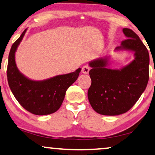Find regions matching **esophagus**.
Masks as SVG:
<instances>
[{
	"instance_id": "esophagus-1",
	"label": "esophagus",
	"mask_w": 155,
	"mask_h": 155,
	"mask_svg": "<svg viewBox=\"0 0 155 155\" xmlns=\"http://www.w3.org/2000/svg\"><path fill=\"white\" fill-rule=\"evenodd\" d=\"M89 71H90V68H89V66H87V65H84V66L82 68V73L88 74Z\"/></svg>"
}]
</instances>
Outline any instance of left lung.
<instances>
[{"label": "left lung", "mask_w": 155, "mask_h": 155, "mask_svg": "<svg viewBox=\"0 0 155 155\" xmlns=\"http://www.w3.org/2000/svg\"><path fill=\"white\" fill-rule=\"evenodd\" d=\"M127 39L115 48L116 51L132 52L134 60L120 69L108 68L109 56L89 63L92 84L87 96L92 109L101 115L117 116L133 107L145 91L149 80V53L133 30L123 29Z\"/></svg>", "instance_id": "1"}]
</instances>
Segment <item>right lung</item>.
I'll list each match as a JSON object with an SVG mask.
<instances>
[{
    "label": "right lung",
    "instance_id": "obj_1",
    "mask_svg": "<svg viewBox=\"0 0 155 155\" xmlns=\"http://www.w3.org/2000/svg\"><path fill=\"white\" fill-rule=\"evenodd\" d=\"M27 29L10 49L7 69L8 84L15 99L27 111L38 116L48 115L61 107L66 90L78 79L81 68L44 80H33L23 75L17 67L15 56Z\"/></svg>",
    "mask_w": 155,
    "mask_h": 155
}]
</instances>
